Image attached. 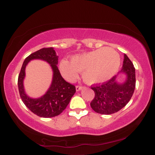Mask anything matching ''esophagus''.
<instances>
[{"mask_svg":"<svg viewBox=\"0 0 155 155\" xmlns=\"http://www.w3.org/2000/svg\"><path fill=\"white\" fill-rule=\"evenodd\" d=\"M82 88H83L82 86H80V85H77V86H76V90L79 91V90H81Z\"/></svg>","mask_w":155,"mask_h":155,"instance_id":"obj_1","label":"esophagus"}]
</instances>
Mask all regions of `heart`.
I'll list each match as a JSON object with an SVG mask.
<instances>
[{"mask_svg":"<svg viewBox=\"0 0 155 155\" xmlns=\"http://www.w3.org/2000/svg\"><path fill=\"white\" fill-rule=\"evenodd\" d=\"M120 65L119 55L110 48H100L87 53L73 56L71 62L62 59L59 63L61 74L72 81L83 72V78L88 84L106 81L117 73Z\"/></svg>","mask_w":155,"mask_h":155,"instance_id":"b5f03b06","label":"heart"}]
</instances>
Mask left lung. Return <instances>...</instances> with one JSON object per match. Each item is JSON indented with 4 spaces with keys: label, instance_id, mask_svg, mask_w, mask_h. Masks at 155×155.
I'll list each match as a JSON object with an SVG mask.
<instances>
[{
    "label": "left lung",
    "instance_id": "1",
    "mask_svg": "<svg viewBox=\"0 0 155 155\" xmlns=\"http://www.w3.org/2000/svg\"><path fill=\"white\" fill-rule=\"evenodd\" d=\"M124 74L126 81L120 83L117 75L102 84L92 86L95 97L90 103V106L96 112L101 114H111L125 107L133 94L136 84L135 68L133 63L126 54L119 74Z\"/></svg>",
    "mask_w": 155,
    "mask_h": 155
}]
</instances>
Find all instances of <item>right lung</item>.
<instances>
[{"label": "right lung", "instance_id": "obj_1", "mask_svg": "<svg viewBox=\"0 0 155 155\" xmlns=\"http://www.w3.org/2000/svg\"><path fill=\"white\" fill-rule=\"evenodd\" d=\"M58 56L53 48H42L28 56L22 65L18 78L19 94L24 104L34 114L43 118L58 116L63 112L70 103L71 98L76 92V87L66 82L58 70L57 65ZM40 59L51 65L53 72L51 85L42 97L34 99L29 97L24 92L23 80L25 76V68L29 61Z\"/></svg>", "mask_w": 155, "mask_h": 155}]
</instances>
